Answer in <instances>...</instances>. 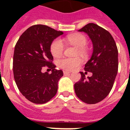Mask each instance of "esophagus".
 I'll return each mask as SVG.
<instances>
[{
	"instance_id": "obj_1",
	"label": "esophagus",
	"mask_w": 130,
	"mask_h": 130,
	"mask_svg": "<svg viewBox=\"0 0 130 130\" xmlns=\"http://www.w3.org/2000/svg\"><path fill=\"white\" fill-rule=\"evenodd\" d=\"M71 72H69V71H63V74L64 75H68V74H70Z\"/></svg>"
}]
</instances>
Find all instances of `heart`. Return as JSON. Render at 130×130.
I'll use <instances>...</instances> for the list:
<instances>
[{
  "instance_id": "1",
  "label": "heart",
  "mask_w": 130,
  "mask_h": 130,
  "mask_svg": "<svg viewBox=\"0 0 130 130\" xmlns=\"http://www.w3.org/2000/svg\"><path fill=\"white\" fill-rule=\"evenodd\" d=\"M67 41L71 44L78 48L77 53L80 54H84L86 53L85 47L88 43V40L85 36L81 34H72L67 38ZM65 49V46L63 41L59 38L54 40L51 44L50 50L51 54L55 57H59L63 55ZM82 63L81 59L79 58H63L59 59L57 61V65L60 68L67 70L72 71L74 70L79 66Z\"/></svg>"
}]
</instances>
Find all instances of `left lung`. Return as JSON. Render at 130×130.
<instances>
[{"label": "left lung", "instance_id": "obj_1", "mask_svg": "<svg viewBox=\"0 0 130 130\" xmlns=\"http://www.w3.org/2000/svg\"><path fill=\"white\" fill-rule=\"evenodd\" d=\"M78 31L86 33L92 42V55L84 67L92 75L86 78L80 72L81 79L74 84L75 92L82 101L96 104L105 99L113 88L118 71V50L111 34L95 23H88Z\"/></svg>", "mask_w": 130, "mask_h": 130}]
</instances>
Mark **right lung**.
<instances>
[{
  "label": "right lung",
  "mask_w": 130,
  "mask_h": 130,
  "mask_svg": "<svg viewBox=\"0 0 130 130\" xmlns=\"http://www.w3.org/2000/svg\"><path fill=\"white\" fill-rule=\"evenodd\" d=\"M63 31L44 25H34L19 37L15 46L13 69L14 79L20 92L31 103L44 104L57 94L58 82L63 75L55 69L50 47ZM47 67L52 73H42Z\"/></svg>",
  "instance_id": "1"
}]
</instances>
